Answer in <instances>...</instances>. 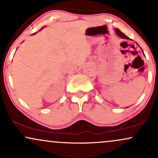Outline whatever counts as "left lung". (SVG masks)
I'll return each mask as SVG.
<instances>
[{
    "instance_id": "obj_1",
    "label": "left lung",
    "mask_w": 158,
    "mask_h": 158,
    "mask_svg": "<svg viewBox=\"0 0 158 158\" xmlns=\"http://www.w3.org/2000/svg\"><path fill=\"white\" fill-rule=\"evenodd\" d=\"M115 32H116V33H117V35H118L119 36V37H120V38H122V39H130L128 37V36H126V35H125L124 33H123V32H121L120 30H118V29H116V30H115ZM137 44L138 45V44H137ZM143 54H144V52H143Z\"/></svg>"
}]
</instances>
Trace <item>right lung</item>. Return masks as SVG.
<instances>
[{"label":"right lung","instance_id":"add662e5","mask_svg":"<svg viewBox=\"0 0 158 158\" xmlns=\"http://www.w3.org/2000/svg\"><path fill=\"white\" fill-rule=\"evenodd\" d=\"M41 29H42V28H41ZM36 33V32H35V33H33V34H35Z\"/></svg>","mask_w":158,"mask_h":158}]
</instances>
